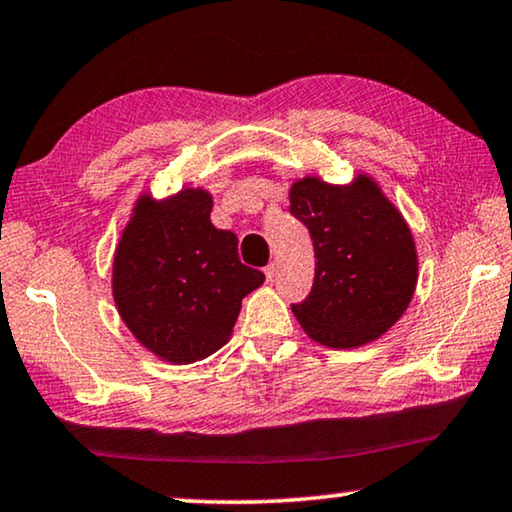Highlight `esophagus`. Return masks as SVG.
Masks as SVG:
<instances>
[{
  "label": "esophagus",
  "mask_w": 512,
  "mask_h": 512,
  "mask_svg": "<svg viewBox=\"0 0 512 512\" xmlns=\"http://www.w3.org/2000/svg\"><path fill=\"white\" fill-rule=\"evenodd\" d=\"M264 276H266V282H273V278H276V264H269V266H266V269H264Z\"/></svg>",
  "instance_id": "34e87169"
}]
</instances>
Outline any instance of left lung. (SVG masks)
<instances>
[{"label":"left lung","mask_w":512,"mask_h":512,"mask_svg":"<svg viewBox=\"0 0 512 512\" xmlns=\"http://www.w3.org/2000/svg\"><path fill=\"white\" fill-rule=\"evenodd\" d=\"M289 202L317 259L310 294L292 303L303 331L338 349L379 338L407 310L416 287L414 239L398 209L368 177L352 186L296 181Z\"/></svg>","instance_id":"left-lung-1"}]
</instances>
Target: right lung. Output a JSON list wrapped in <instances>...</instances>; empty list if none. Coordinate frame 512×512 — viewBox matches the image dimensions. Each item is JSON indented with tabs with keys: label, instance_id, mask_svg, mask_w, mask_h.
<instances>
[{
	"label": "right lung",
	"instance_id": "right-lung-1",
	"mask_svg": "<svg viewBox=\"0 0 512 512\" xmlns=\"http://www.w3.org/2000/svg\"><path fill=\"white\" fill-rule=\"evenodd\" d=\"M211 197L183 190L165 202L142 197L114 255L119 315L149 352L193 363L230 338L243 296L264 273L239 259V239L211 223Z\"/></svg>",
	"mask_w": 512,
	"mask_h": 512
}]
</instances>
